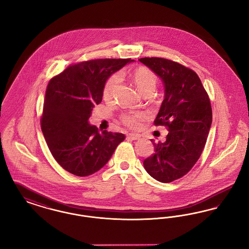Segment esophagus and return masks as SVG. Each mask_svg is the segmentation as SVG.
<instances>
[{"mask_svg":"<svg viewBox=\"0 0 249 249\" xmlns=\"http://www.w3.org/2000/svg\"><path fill=\"white\" fill-rule=\"evenodd\" d=\"M127 136L130 140H139L141 138L140 134H136V133H129Z\"/></svg>","mask_w":249,"mask_h":249,"instance_id":"1","label":"esophagus"}]
</instances>
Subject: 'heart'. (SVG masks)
Masks as SVG:
<instances>
[{
    "label": "heart",
    "instance_id": "heart-1",
    "mask_svg": "<svg viewBox=\"0 0 249 249\" xmlns=\"http://www.w3.org/2000/svg\"><path fill=\"white\" fill-rule=\"evenodd\" d=\"M133 82L142 94L154 91L157 85V76L154 72L145 67H140L133 71L132 74ZM121 80V75L115 73L109 77L104 87L103 95L106 100H111L115 90ZM144 118V113L142 112H131L121 116L122 122L131 129H137L140 126V122Z\"/></svg>",
    "mask_w": 249,
    "mask_h": 249
}]
</instances>
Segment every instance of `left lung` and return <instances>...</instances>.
I'll list each match as a JSON object with an SVG mask.
<instances>
[{"label":"left lung","mask_w":249,"mask_h":249,"mask_svg":"<svg viewBox=\"0 0 249 249\" xmlns=\"http://www.w3.org/2000/svg\"><path fill=\"white\" fill-rule=\"evenodd\" d=\"M164 87V100L155 125L168 127L165 142L156 143L155 153L143 160L150 177L169 183L188 174L199 160L212 124V108L197 73L162 58L139 59Z\"/></svg>","instance_id":"left-lung-1"}]
</instances>
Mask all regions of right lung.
Here are the masks:
<instances>
[{"label":"right lung","instance_id":"1","mask_svg":"<svg viewBox=\"0 0 249 249\" xmlns=\"http://www.w3.org/2000/svg\"><path fill=\"white\" fill-rule=\"evenodd\" d=\"M130 59H100L69 66L53 77L46 91L41 128L48 148L64 170L88 177L102 169L125 135L89 123L101 104L107 79Z\"/></svg>","mask_w":249,"mask_h":249}]
</instances>
